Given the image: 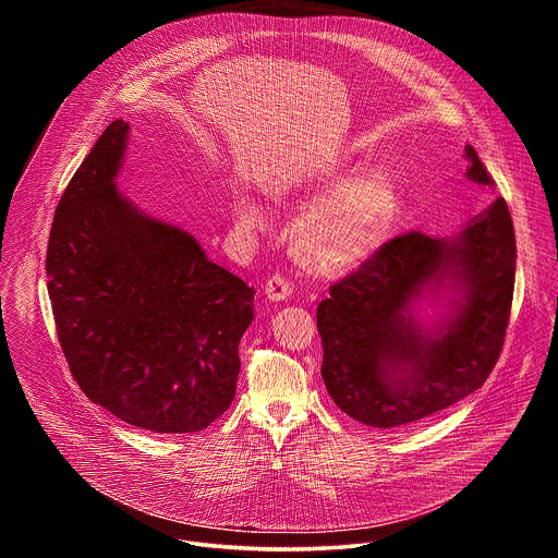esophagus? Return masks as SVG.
Wrapping results in <instances>:
<instances>
[{"instance_id": "1", "label": "esophagus", "mask_w": 558, "mask_h": 558, "mask_svg": "<svg viewBox=\"0 0 558 558\" xmlns=\"http://www.w3.org/2000/svg\"><path fill=\"white\" fill-rule=\"evenodd\" d=\"M265 295L271 300V302H282L291 295V284L287 282V278L282 276H271L265 284Z\"/></svg>"}]
</instances>
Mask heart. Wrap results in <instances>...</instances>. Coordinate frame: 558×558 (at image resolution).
Returning <instances> with one entry per match:
<instances>
[{"mask_svg":"<svg viewBox=\"0 0 558 558\" xmlns=\"http://www.w3.org/2000/svg\"><path fill=\"white\" fill-rule=\"evenodd\" d=\"M308 190L327 192L313 201L291 229V254L313 276H344L373 258L390 238L402 198L384 170L342 181L340 172H323ZM238 231L256 233L267 225L263 205L252 194L233 201Z\"/></svg>","mask_w":558,"mask_h":558,"instance_id":"1","label":"heart"}]
</instances>
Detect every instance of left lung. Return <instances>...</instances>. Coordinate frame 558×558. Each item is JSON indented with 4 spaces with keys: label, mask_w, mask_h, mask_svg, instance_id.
<instances>
[{
    "label": "left lung",
    "mask_w": 558,
    "mask_h": 558,
    "mask_svg": "<svg viewBox=\"0 0 558 558\" xmlns=\"http://www.w3.org/2000/svg\"><path fill=\"white\" fill-rule=\"evenodd\" d=\"M465 179L495 181L465 145ZM517 243L504 198L452 238L397 235L317 306L323 379L349 417L397 428L444 411L482 388L495 368L514 293ZM422 301H444L426 328Z\"/></svg>",
    "instance_id": "1"
}]
</instances>
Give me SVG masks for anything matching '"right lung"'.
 Segmentation results:
<instances>
[{
    "label": "right lung",
    "mask_w": 558,
    "mask_h": 558,
    "mask_svg": "<svg viewBox=\"0 0 558 558\" xmlns=\"http://www.w3.org/2000/svg\"><path fill=\"white\" fill-rule=\"evenodd\" d=\"M128 138L130 123L112 121L57 205V336L88 400L143 430L198 433L233 400L256 291L117 187Z\"/></svg>",
    "instance_id": "1"
}]
</instances>
